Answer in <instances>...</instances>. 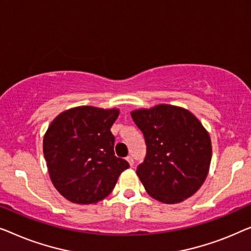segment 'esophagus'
<instances>
[{
    "instance_id": "34e87169",
    "label": "esophagus",
    "mask_w": 251,
    "mask_h": 251,
    "mask_svg": "<svg viewBox=\"0 0 251 251\" xmlns=\"http://www.w3.org/2000/svg\"><path fill=\"white\" fill-rule=\"evenodd\" d=\"M126 160L128 161V164L130 165V166H133L134 165V159H133V157L132 156H128L126 158Z\"/></svg>"
}]
</instances>
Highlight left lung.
<instances>
[{
  "label": "left lung",
  "instance_id": "8db88e82",
  "mask_svg": "<svg viewBox=\"0 0 251 251\" xmlns=\"http://www.w3.org/2000/svg\"><path fill=\"white\" fill-rule=\"evenodd\" d=\"M143 133L147 156L136 174L153 199L177 203L200 189L211 160L209 134L184 108L158 104L130 112Z\"/></svg>",
  "mask_w": 251,
  "mask_h": 251
}]
</instances>
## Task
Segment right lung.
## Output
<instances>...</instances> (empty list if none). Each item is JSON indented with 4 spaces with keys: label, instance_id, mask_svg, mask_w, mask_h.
Instances as JSON below:
<instances>
[{
    "label": "right lung",
    "instance_id": "obj_1",
    "mask_svg": "<svg viewBox=\"0 0 251 251\" xmlns=\"http://www.w3.org/2000/svg\"><path fill=\"white\" fill-rule=\"evenodd\" d=\"M118 109L83 105L55 117L45 133L43 152L54 188L74 203H97L110 195L129 167L115 156L111 133Z\"/></svg>",
    "mask_w": 251,
    "mask_h": 251
}]
</instances>
